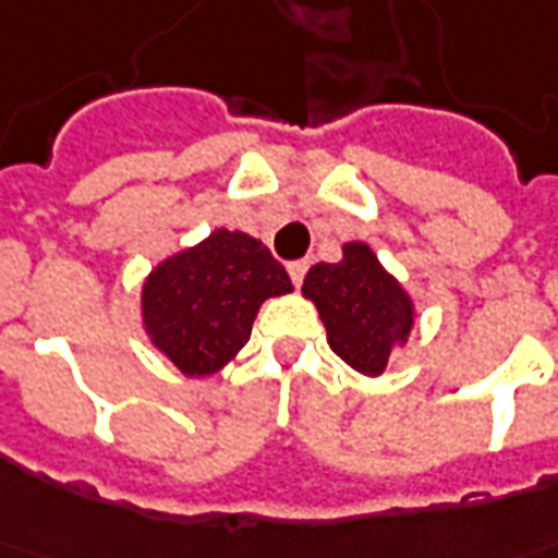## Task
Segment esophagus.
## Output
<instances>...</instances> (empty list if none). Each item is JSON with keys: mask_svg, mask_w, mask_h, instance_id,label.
<instances>
[{"mask_svg": "<svg viewBox=\"0 0 558 558\" xmlns=\"http://www.w3.org/2000/svg\"><path fill=\"white\" fill-rule=\"evenodd\" d=\"M304 275H307V259H295V263H290V278L295 287H301Z\"/></svg>", "mask_w": 558, "mask_h": 558, "instance_id": "1", "label": "esophagus"}]
</instances>
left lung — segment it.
<instances>
[{
  "mask_svg": "<svg viewBox=\"0 0 558 558\" xmlns=\"http://www.w3.org/2000/svg\"><path fill=\"white\" fill-rule=\"evenodd\" d=\"M301 292L316 304L333 352L363 375H381L414 328V301L366 242H345L340 263H316Z\"/></svg>",
  "mask_w": 558,
  "mask_h": 558,
  "instance_id": "1",
  "label": "left lung"
}]
</instances>
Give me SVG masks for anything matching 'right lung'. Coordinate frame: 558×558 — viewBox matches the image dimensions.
I'll return each instance as SVG.
<instances>
[{"label": "right lung", "mask_w": 558, "mask_h": 558, "mask_svg": "<svg viewBox=\"0 0 558 558\" xmlns=\"http://www.w3.org/2000/svg\"><path fill=\"white\" fill-rule=\"evenodd\" d=\"M292 292L259 239L216 230L153 268L142 287L144 331L189 378L218 373L251 337L259 304Z\"/></svg>", "instance_id": "add662e5"}]
</instances>
